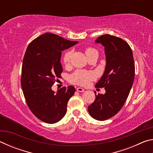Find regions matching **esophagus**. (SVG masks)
Listing matches in <instances>:
<instances>
[{
	"mask_svg": "<svg viewBox=\"0 0 153 153\" xmlns=\"http://www.w3.org/2000/svg\"><path fill=\"white\" fill-rule=\"evenodd\" d=\"M77 92H84V90L82 88L78 87V88H77Z\"/></svg>",
	"mask_w": 153,
	"mask_h": 153,
	"instance_id": "1",
	"label": "esophagus"
}]
</instances>
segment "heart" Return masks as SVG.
Listing matches in <instances>:
<instances>
[{"mask_svg":"<svg viewBox=\"0 0 153 153\" xmlns=\"http://www.w3.org/2000/svg\"><path fill=\"white\" fill-rule=\"evenodd\" d=\"M86 54L87 56L90 58L94 54H98V51L95 48L89 47L86 48ZM73 55V51L69 50L65 52L63 56V63L65 65H68L71 63V56ZM96 79V74L93 71H86L82 70H77L72 74L69 77V81L72 84L80 85V86H86L90 82Z\"/></svg>","mask_w":153,"mask_h":153,"instance_id":"heart-1","label":"heart"}]
</instances>
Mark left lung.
I'll return each mask as SVG.
<instances>
[{"mask_svg": "<svg viewBox=\"0 0 153 153\" xmlns=\"http://www.w3.org/2000/svg\"><path fill=\"white\" fill-rule=\"evenodd\" d=\"M96 42L105 46V71L96 86L105 88V94L97 95L94 102L88 106L90 115L95 120L105 121L115 115L126 101L135 76V65L132 51L125 40L116 36L105 34Z\"/></svg>", "mask_w": 153, "mask_h": 153, "instance_id": "left-lung-1", "label": "left lung"}]
</instances>
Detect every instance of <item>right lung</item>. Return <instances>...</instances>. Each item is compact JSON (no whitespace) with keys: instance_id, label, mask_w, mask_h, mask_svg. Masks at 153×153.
I'll list each match as a JSON object with an SVG mask.
<instances>
[{"instance_id":"obj_1","label":"right lung","mask_w":153,"mask_h":153,"mask_svg":"<svg viewBox=\"0 0 153 153\" xmlns=\"http://www.w3.org/2000/svg\"><path fill=\"white\" fill-rule=\"evenodd\" d=\"M77 42L48 32L32 40L25 51L21 85L28 107L44 122L60 121L65 115L69 98L76 92L73 86H69L55 94L51 87L61 77L62 51Z\"/></svg>"}]
</instances>
